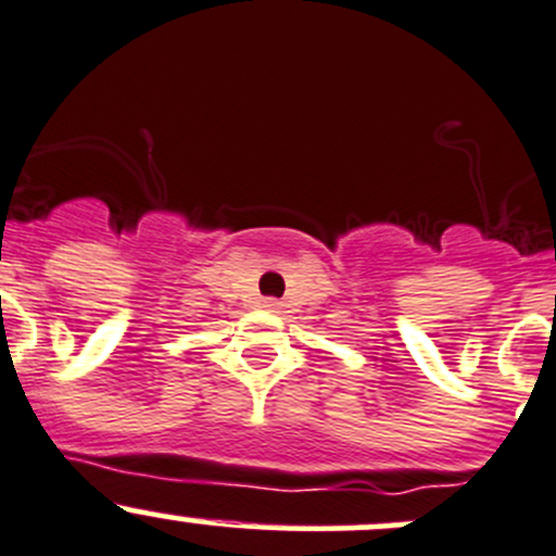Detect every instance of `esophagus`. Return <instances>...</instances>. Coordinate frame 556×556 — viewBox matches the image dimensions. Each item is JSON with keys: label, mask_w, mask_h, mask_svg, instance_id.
Wrapping results in <instances>:
<instances>
[{"label": "esophagus", "mask_w": 556, "mask_h": 556, "mask_svg": "<svg viewBox=\"0 0 556 556\" xmlns=\"http://www.w3.org/2000/svg\"><path fill=\"white\" fill-rule=\"evenodd\" d=\"M263 309H266V312H279V309H282V304H279V301L277 299H263Z\"/></svg>", "instance_id": "esophagus-1"}]
</instances>
